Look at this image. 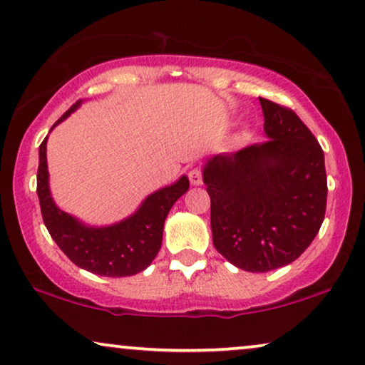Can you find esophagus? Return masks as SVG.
<instances>
[{
	"label": "esophagus",
	"instance_id": "1",
	"mask_svg": "<svg viewBox=\"0 0 365 365\" xmlns=\"http://www.w3.org/2000/svg\"><path fill=\"white\" fill-rule=\"evenodd\" d=\"M188 178H190V183L192 185H202L203 183V175H202V170L200 168H193L190 170V173H188Z\"/></svg>",
	"mask_w": 365,
	"mask_h": 365
}]
</instances>
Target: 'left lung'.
<instances>
[{"label": "left lung", "mask_w": 365, "mask_h": 365, "mask_svg": "<svg viewBox=\"0 0 365 365\" xmlns=\"http://www.w3.org/2000/svg\"><path fill=\"white\" fill-rule=\"evenodd\" d=\"M267 142L203 165L213 245L232 265L269 272L312 244L327 205L324 152L292 110L260 98Z\"/></svg>", "instance_id": "1"}]
</instances>
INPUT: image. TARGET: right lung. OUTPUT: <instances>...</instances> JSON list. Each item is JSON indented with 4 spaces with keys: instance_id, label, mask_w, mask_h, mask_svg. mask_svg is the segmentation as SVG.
<instances>
[{
    "instance_id": "1",
    "label": "right lung",
    "mask_w": 365,
    "mask_h": 365,
    "mask_svg": "<svg viewBox=\"0 0 365 365\" xmlns=\"http://www.w3.org/2000/svg\"><path fill=\"white\" fill-rule=\"evenodd\" d=\"M76 101L55 125L65 121L78 106ZM50 130V132H51ZM46 142L40 145V165L36 175V192L40 198L43 222L73 264L103 277H130L147 269L162 247L163 223L170 208L190 187L185 175L172 185L150 193L135 213L105 227H91L56 207L50 192V173L46 162Z\"/></svg>"
}]
</instances>
